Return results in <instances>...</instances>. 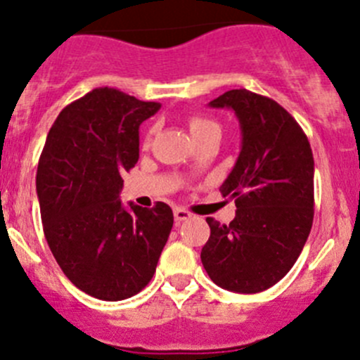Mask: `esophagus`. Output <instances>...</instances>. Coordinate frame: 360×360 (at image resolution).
<instances>
[{
  "label": "esophagus",
  "instance_id": "1",
  "mask_svg": "<svg viewBox=\"0 0 360 360\" xmlns=\"http://www.w3.org/2000/svg\"><path fill=\"white\" fill-rule=\"evenodd\" d=\"M191 216H193V214H191L190 210L181 209V207H177V209H174V217H176L177 223H181V221L191 219Z\"/></svg>",
  "mask_w": 360,
  "mask_h": 360
}]
</instances>
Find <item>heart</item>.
<instances>
[{"label": "heart", "instance_id": "1", "mask_svg": "<svg viewBox=\"0 0 360 360\" xmlns=\"http://www.w3.org/2000/svg\"><path fill=\"white\" fill-rule=\"evenodd\" d=\"M188 125H190V130L195 136V139L203 136V134L212 132V130H219V125H217L214 120L207 118V116H200V115L190 116V118H188Z\"/></svg>", "mask_w": 360, "mask_h": 360}]
</instances>
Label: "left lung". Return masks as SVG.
<instances>
[{
  "label": "left lung",
  "instance_id": "obj_1",
  "mask_svg": "<svg viewBox=\"0 0 360 360\" xmlns=\"http://www.w3.org/2000/svg\"><path fill=\"white\" fill-rule=\"evenodd\" d=\"M210 108H230L242 130V150L221 195L235 198L230 224L207 217L210 237L200 257L210 281L252 294L285 277L314 223V155L296 120L270 97L228 90Z\"/></svg>",
  "mask_w": 360,
  "mask_h": 360
}]
</instances>
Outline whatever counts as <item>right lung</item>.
<instances>
[{
	"label": "right lung",
	"instance_id": "add662e5",
	"mask_svg": "<svg viewBox=\"0 0 360 360\" xmlns=\"http://www.w3.org/2000/svg\"><path fill=\"white\" fill-rule=\"evenodd\" d=\"M160 110L110 86L59 112L36 172L43 231L64 275L97 300L143 291L174 224L167 203L120 200L122 176L139 160V125Z\"/></svg>",
	"mask_w": 360,
	"mask_h": 360
}]
</instances>
